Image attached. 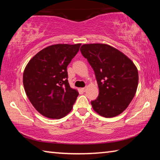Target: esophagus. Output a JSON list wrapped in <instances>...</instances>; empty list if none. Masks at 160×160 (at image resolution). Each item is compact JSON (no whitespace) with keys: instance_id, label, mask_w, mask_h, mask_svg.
Segmentation results:
<instances>
[{"instance_id":"obj_1","label":"esophagus","mask_w":160,"mask_h":160,"mask_svg":"<svg viewBox=\"0 0 160 160\" xmlns=\"http://www.w3.org/2000/svg\"><path fill=\"white\" fill-rule=\"evenodd\" d=\"M82 90L83 92H85V91H86V88H82Z\"/></svg>"}]
</instances>
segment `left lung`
<instances>
[{
  "label": "left lung",
  "instance_id": "left-lung-1",
  "mask_svg": "<svg viewBox=\"0 0 160 160\" xmlns=\"http://www.w3.org/2000/svg\"><path fill=\"white\" fill-rule=\"evenodd\" d=\"M80 51L95 73L99 90L91 102L94 112L105 118L121 114L133 99L138 71L133 62L117 48L106 44H86Z\"/></svg>",
  "mask_w": 160,
  "mask_h": 160
}]
</instances>
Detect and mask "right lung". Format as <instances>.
I'll list each match as a JSON object with an SVG mask.
<instances>
[{
	"label": "right lung",
	"mask_w": 160,
	"mask_h": 160,
	"mask_svg": "<svg viewBox=\"0 0 160 160\" xmlns=\"http://www.w3.org/2000/svg\"><path fill=\"white\" fill-rule=\"evenodd\" d=\"M81 44H57L43 48L28 62L23 85L31 104L45 117L60 119L72 109L78 92L68 80L67 66Z\"/></svg>",
	"instance_id": "obj_1"
}]
</instances>
